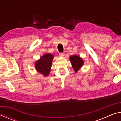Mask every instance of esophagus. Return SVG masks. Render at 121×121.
I'll return each instance as SVG.
<instances>
[{"label":"esophagus","instance_id":"esophagus-1","mask_svg":"<svg viewBox=\"0 0 121 121\" xmlns=\"http://www.w3.org/2000/svg\"><path fill=\"white\" fill-rule=\"evenodd\" d=\"M65 56V53H59V56H61V57H63L64 56Z\"/></svg>","mask_w":121,"mask_h":121}]
</instances>
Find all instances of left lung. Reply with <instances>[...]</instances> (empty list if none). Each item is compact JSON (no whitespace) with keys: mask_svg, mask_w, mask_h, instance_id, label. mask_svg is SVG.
Here are the masks:
<instances>
[{"mask_svg":"<svg viewBox=\"0 0 121 121\" xmlns=\"http://www.w3.org/2000/svg\"><path fill=\"white\" fill-rule=\"evenodd\" d=\"M69 59H70L73 70L75 72L77 73L83 66L84 64L83 60L78 56H75V55L70 56Z\"/></svg>","mask_w":121,"mask_h":121,"instance_id":"left-lung-1","label":"left lung"}]
</instances>
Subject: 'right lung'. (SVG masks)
I'll use <instances>...</instances> for the list:
<instances>
[{
    "instance_id": "right-lung-1",
    "label": "right lung",
    "mask_w": 121,
    "mask_h": 121,
    "mask_svg": "<svg viewBox=\"0 0 121 121\" xmlns=\"http://www.w3.org/2000/svg\"><path fill=\"white\" fill-rule=\"evenodd\" d=\"M53 58V55L50 53H46L39 60L36 61L35 63L37 71L44 76H48L51 71Z\"/></svg>"
}]
</instances>
